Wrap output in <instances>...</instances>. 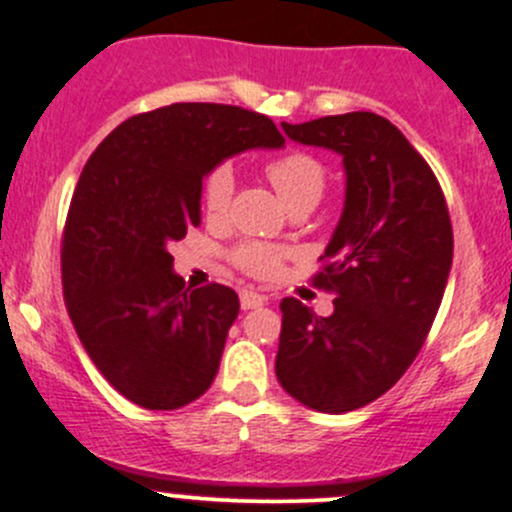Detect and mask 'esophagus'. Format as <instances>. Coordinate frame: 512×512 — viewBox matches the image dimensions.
I'll use <instances>...</instances> for the list:
<instances>
[{"mask_svg": "<svg viewBox=\"0 0 512 512\" xmlns=\"http://www.w3.org/2000/svg\"><path fill=\"white\" fill-rule=\"evenodd\" d=\"M265 302L267 299L262 297V294L252 292V289H242L240 292V307L242 309H257V307H262Z\"/></svg>", "mask_w": 512, "mask_h": 512, "instance_id": "34e87169", "label": "esophagus"}]
</instances>
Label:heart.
<instances>
[{"label": "heart", "mask_w": 512, "mask_h": 512, "mask_svg": "<svg viewBox=\"0 0 512 512\" xmlns=\"http://www.w3.org/2000/svg\"><path fill=\"white\" fill-rule=\"evenodd\" d=\"M265 173L287 208H302V205H317L327 188V170L312 153L289 151L282 156L267 160ZM232 193H235V173L230 163H215L205 173L200 183V203L210 220L225 218L230 208ZM232 265L247 277L255 280H275L282 272L287 252L282 247L265 245V242H240L230 252Z\"/></svg>", "instance_id": "b5f03b06"}]
</instances>
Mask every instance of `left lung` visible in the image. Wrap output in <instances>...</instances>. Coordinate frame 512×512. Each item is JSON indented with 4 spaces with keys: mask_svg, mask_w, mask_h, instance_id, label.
<instances>
[{
    "mask_svg": "<svg viewBox=\"0 0 512 512\" xmlns=\"http://www.w3.org/2000/svg\"><path fill=\"white\" fill-rule=\"evenodd\" d=\"M292 141L342 153L347 203L312 285L332 292L317 317L282 299L275 371L282 389L322 414L379 399L414 364L441 307L453 227L431 165L371 111L282 123Z\"/></svg>",
    "mask_w": 512,
    "mask_h": 512,
    "instance_id": "obj_1",
    "label": "left lung"
}]
</instances>
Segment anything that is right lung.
<instances>
[{"mask_svg":"<svg viewBox=\"0 0 512 512\" xmlns=\"http://www.w3.org/2000/svg\"><path fill=\"white\" fill-rule=\"evenodd\" d=\"M285 143L272 118L225 103H170L103 138L84 165L61 237V285L86 354L108 384L151 411L213 384L235 289L185 287L170 245L200 225V183L215 163Z\"/></svg>","mask_w":512,"mask_h":512,"instance_id":"1","label":"right lung"}]
</instances>
